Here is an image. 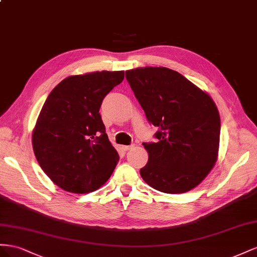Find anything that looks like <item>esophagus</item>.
Masks as SVG:
<instances>
[{
    "instance_id": "34e87169",
    "label": "esophagus",
    "mask_w": 257,
    "mask_h": 257,
    "mask_svg": "<svg viewBox=\"0 0 257 257\" xmlns=\"http://www.w3.org/2000/svg\"><path fill=\"white\" fill-rule=\"evenodd\" d=\"M134 148H135V145H123L122 150L123 151H130V150H133Z\"/></svg>"
}]
</instances>
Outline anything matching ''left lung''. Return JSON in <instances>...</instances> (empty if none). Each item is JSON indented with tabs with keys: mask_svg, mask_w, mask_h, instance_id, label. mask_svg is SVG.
Listing matches in <instances>:
<instances>
[{
	"mask_svg": "<svg viewBox=\"0 0 257 257\" xmlns=\"http://www.w3.org/2000/svg\"><path fill=\"white\" fill-rule=\"evenodd\" d=\"M126 78L146 118L158 128V142L143 143L149 161L142 179L166 194L189 192L217 160L221 118L213 99L164 67L128 70Z\"/></svg>",
	"mask_w": 257,
	"mask_h": 257,
	"instance_id": "left-lung-1",
	"label": "left lung"
}]
</instances>
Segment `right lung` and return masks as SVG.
<instances>
[{
    "mask_svg": "<svg viewBox=\"0 0 257 257\" xmlns=\"http://www.w3.org/2000/svg\"><path fill=\"white\" fill-rule=\"evenodd\" d=\"M123 75L98 71L69 76L44 103L32 133L33 151L43 171L63 190L93 192L112 175L119 156L99 111Z\"/></svg>",
    "mask_w": 257,
    "mask_h": 257,
    "instance_id": "obj_1",
    "label": "right lung"
}]
</instances>
